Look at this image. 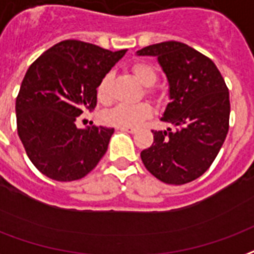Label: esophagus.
Listing matches in <instances>:
<instances>
[{
  "instance_id": "esophagus-1",
  "label": "esophagus",
  "mask_w": 254,
  "mask_h": 254,
  "mask_svg": "<svg viewBox=\"0 0 254 254\" xmlns=\"http://www.w3.org/2000/svg\"><path fill=\"white\" fill-rule=\"evenodd\" d=\"M120 130H124V132H127V133H136L137 129L136 127H118Z\"/></svg>"
}]
</instances>
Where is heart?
I'll list each match as a JSON object with an SVG mask.
<instances>
[{"mask_svg":"<svg viewBox=\"0 0 254 254\" xmlns=\"http://www.w3.org/2000/svg\"><path fill=\"white\" fill-rule=\"evenodd\" d=\"M132 71L136 79L145 87H152L157 82V72L148 63H137L133 65ZM109 83H110V75H105L97 89L99 101L108 99ZM151 108L146 103H138V105H133V106L117 105L108 112L103 113L102 118L103 121L108 122L110 125H114V127H140L142 122L151 117Z\"/></svg>","mask_w":254,"mask_h":254,"instance_id":"b5f03b06","label":"heart"}]
</instances>
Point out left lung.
<instances>
[{"label": "left lung", "mask_w": 254, "mask_h": 254, "mask_svg": "<svg viewBox=\"0 0 254 254\" xmlns=\"http://www.w3.org/2000/svg\"><path fill=\"white\" fill-rule=\"evenodd\" d=\"M155 56L168 82L170 103L161 121L174 129L152 130L153 142L141 152L145 168L168 185H185L213 164L227 130L229 90L213 60L179 41H164L137 51Z\"/></svg>", "instance_id": "left-lung-1"}]
</instances>
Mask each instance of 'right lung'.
<instances>
[{"label": "right lung", "instance_id": "1", "mask_svg": "<svg viewBox=\"0 0 254 254\" xmlns=\"http://www.w3.org/2000/svg\"><path fill=\"white\" fill-rule=\"evenodd\" d=\"M125 54L64 40L28 68L16 99L17 132L41 174L58 182L78 180L106 153L114 127L80 129L75 121L95 109L99 82Z\"/></svg>", "mask_w": 254, "mask_h": 254}]
</instances>
